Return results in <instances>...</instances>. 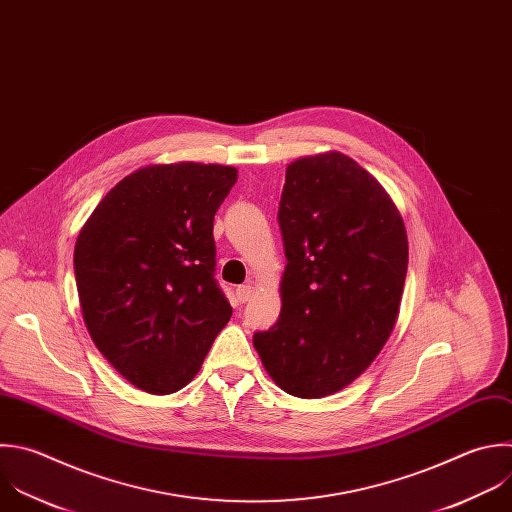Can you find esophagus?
<instances>
[{
  "mask_svg": "<svg viewBox=\"0 0 512 512\" xmlns=\"http://www.w3.org/2000/svg\"><path fill=\"white\" fill-rule=\"evenodd\" d=\"M235 293H237V299H239L241 303H245V301H249V299H251V295H253V287H251V285H239Z\"/></svg>",
  "mask_w": 512,
  "mask_h": 512,
  "instance_id": "34e87169",
  "label": "esophagus"
}]
</instances>
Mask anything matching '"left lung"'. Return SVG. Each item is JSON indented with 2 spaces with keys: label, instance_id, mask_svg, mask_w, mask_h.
Segmentation results:
<instances>
[{
  "label": "left lung",
  "instance_id": "1",
  "mask_svg": "<svg viewBox=\"0 0 512 512\" xmlns=\"http://www.w3.org/2000/svg\"><path fill=\"white\" fill-rule=\"evenodd\" d=\"M277 219L287 257L281 313L253 346L287 394L331 396L366 372L394 329L408 271L404 221L342 152L287 166Z\"/></svg>",
  "mask_w": 512,
  "mask_h": 512
}]
</instances>
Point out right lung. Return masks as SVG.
<instances>
[{
	"label": "right lung",
	"mask_w": 512,
	"mask_h": 512,
	"mask_svg": "<svg viewBox=\"0 0 512 512\" xmlns=\"http://www.w3.org/2000/svg\"><path fill=\"white\" fill-rule=\"evenodd\" d=\"M235 183L233 166H144L78 235L74 273L92 342L148 394L185 388L231 319L215 279L213 221Z\"/></svg>",
	"instance_id": "right-lung-1"
}]
</instances>
